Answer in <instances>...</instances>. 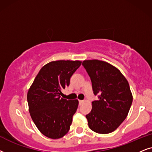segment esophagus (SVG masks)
<instances>
[{
  "label": "esophagus",
  "mask_w": 152,
  "mask_h": 152,
  "mask_svg": "<svg viewBox=\"0 0 152 152\" xmlns=\"http://www.w3.org/2000/svg\"><path fill=\"white\" fill-rule=\"evenodd\" d=\"M83 102H84L83 100H79V104H80V105L82 104Z\"/></svg>",
  "instance_id": "34e87169"
}]
</instances>
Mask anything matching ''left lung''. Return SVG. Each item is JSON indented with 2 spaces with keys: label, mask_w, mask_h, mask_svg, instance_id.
<instances>
[{
  "label": "left lung",
  "mask_w": 152,
  "mask_h": 152,
  "mask_svg": "<svg viewBox=\"0 0 152 152\" xmlns=\"http://www.w3.org/2000/svg\"><path fill=\"white\" fill-rule=\"evenodd\" d=\"M98 100L92 102V109L86 117L91 130L101 134L114 131L126 118L132 104L129 84L120 71L106 62L84 60Z\"/></svg>",
  "instance_id": "left-lung-1"
}]
</instances>
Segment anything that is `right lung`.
<instances>
[{
  "mask_svg": "<svg viewBox=\"0 0 152 152\" xmlns=\"http://www.w3.org/2000/svg\"><path fill=\"white\" fill-rule=\"evenodd\" d=\"M80 61L58 60L42 67L28 92L32 120L40 132L52 139L66 134L78 108V101L61 98V90L69 86L70 78Z\"/></svg>",
  "mask_w": 152,
  "mask_h": 152,
  "instance_id": "right-lung-1",
  "label": "right lung"
}]
</instances>
